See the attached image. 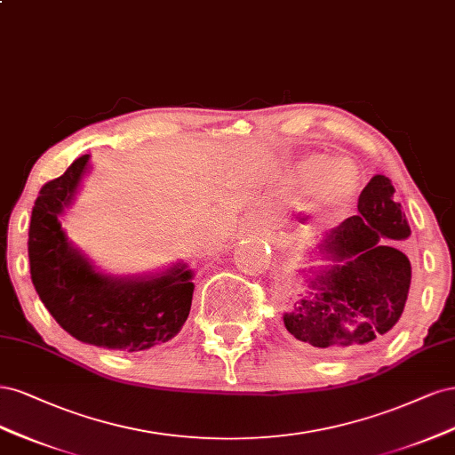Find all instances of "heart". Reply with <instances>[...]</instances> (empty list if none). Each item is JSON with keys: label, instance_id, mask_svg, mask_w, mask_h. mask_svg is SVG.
<instances>
[{"label": "heart", "instance_id": "1", "mask_svg": "<svg viewBox=\"0 0 455 455\" xmlns=\"http://www.w3.org/2000/svg\"><path fill=\"white\" fill-rule=\"evenodd\" d=\"M302 170L306 173L314 172L307 183V193L323 210L340 206L359 185L357 168L346 158H332L321 164L319 156H312L304 160Z\"/></svg>", "mask_w": 455, "mask_h": 455}]
</instances>
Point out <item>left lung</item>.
<instances>
[{
    "label": "left lung",
    "mask_w": 455,
    "mask_h": 455,
    "mask_svg": "<svg viewBox=\"0 0 455 455\" xmlns=\"http://www.w3.org/2000/svg\"><path fill=\"white\" fill-rule=\"evenodd\" d=\"M386 175L363 188L357 215L325 234L319 253L331 265L314 274L312 297L283 314L285 329L314 349L342 354L382 342L401 319L412 267L399 243L410 236Z\"/></svg>",
    "instance_id": "1"
}]
</instances>
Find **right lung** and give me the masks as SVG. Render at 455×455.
<instances>
[{"mask_svg": "<svg viewBox=\"0 0 455 455\" xmlns=\"http://www.w3.org/2000/svg\"><path fill=\"white\" fill-rule=\"evenodd\" d=\"M86 170L89 155H83L60 178L43 185L34 204L28 257L37 295L56 323L81 342L119 351L168 342L188 317L193 272L181 262L145 277L98 272L60 225Z\"/></svg>", "mask_w": 455, "mask_h": 455, "instance_id": "add662e5", "label": "right lung"}]
</instances>
